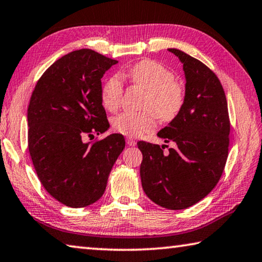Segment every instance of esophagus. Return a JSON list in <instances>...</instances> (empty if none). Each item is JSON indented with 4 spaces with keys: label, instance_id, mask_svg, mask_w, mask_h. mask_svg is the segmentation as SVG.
<instances>
[{
    "label": "esophagus",
    "instance_id": "obj_1",
    "mask_svg": "<svg viewBox=\"0 0 262 262\" xmlns=\"http://www.w3.org/2000/svg\"><path fill=\"white\" fill-rule=\"evenodd\" d=\"M127 144H128V146H130V147H134L136 142H135V140H133L132 138H128L127 139Z\"/></svg>",
    "mask_w": 262,
    "mask_h": 262
}]
</instances>
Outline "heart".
<instances>
[{
  "label": "heart",
  "instance_id": "1",
  "mask_svg": "<svg viewBox=\"0 0 262 262\" xmlns=\"http://www.w3.org/2000/svg\"><path fill=\"white\" fill-rule=\"evenodd\" d=\"M126 76L133 85L148 91L140 113L124 112L113 120L115 132L127 136H139L156 127V116L164 122L176 118L185 102V89L175 80L167 66L155 60H142L132 66ZM123 95V82L118 74L110 77L101 89V102L107 111L119 108Z\"/></svg>",
  "mask_w": 262,
  "mask_h": 262
}]
</instances>
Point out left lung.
<instances>
[{"label": "left lung", "instance_id": "8db88e82", "mask_svg": "<svg viewBox=\"0 0 262 262\" xmlns=\"http://www.w3.org/2000/svg\"><path fill=\"white\" fill-rule=\"evenodd\" d=\"M185 73L183 108L159 132L164 148L140 141L142 188L157 205L183 210L206 197L221 180L230 146V118L225 92L218 77L201 60L177 49Z\"/></svg>", "mask_w": 262, "mask_h": 262}]
</instances>
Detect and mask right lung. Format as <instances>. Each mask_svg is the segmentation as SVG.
<instances>
[{"label": "right lung", "mask_w": 262, "mask_h": 262, "mask_svg": "<svg viewBox=\"0 0 262 262\" xmlns=\"http://www.w3.org/2000/svg\"><path fill=\"white\" fill-rule=\"evenodd\" d=\"M118 63L90 49L56 60L37 81L28 107V147L41 185L61 204L84 207L105 192L124 148L121 134L84 142L110 128L101 78Z\"/></svg>", "instance_id": "obj_1"}]
</instances>
